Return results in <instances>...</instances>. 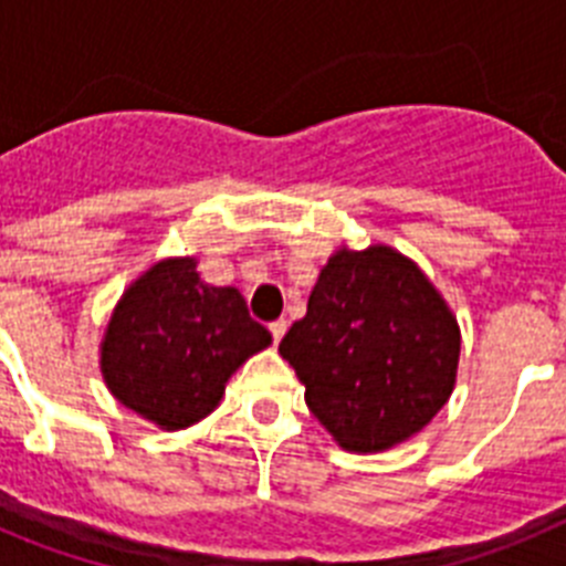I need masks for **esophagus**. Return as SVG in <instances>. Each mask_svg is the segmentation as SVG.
<instances>
[{
    "label": "esophagus",
    "mask_w": 566,
    "mask_h": 566,
    "mask_svg": "<svg viewBox=\"0 0 566 566\" xmlns=\"http://www.w3.org/2000/svg\"><path fill=\"white\" fill-rule=\"evenodd\" d=\"M286 328H289V323H286V319H283V317L274 319V323H269V332H272L274 343H280V339H283V334H286Z\"/></svg>",
    "instance_id": "obj_1"
}]
</instances>
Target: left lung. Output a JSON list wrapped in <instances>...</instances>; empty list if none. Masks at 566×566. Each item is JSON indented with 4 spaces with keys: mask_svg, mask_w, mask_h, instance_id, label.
Returning <instances> with one entry per match:
<instances>
[{
    "mask_svg": "<svg viewBox=\"0 0 566 566\" xmlns=\"http://www.w3.org/2000/svg\"><path fill=\"white\" fill-rule=\"evenodd\" d=\"M459 323L422 269L391 247L337 249L306 317L280 343L308 411L345 451L377 453L431 422L457 385Z\"/></svg>",
    "mask_w": 566,
    "mask_h": 566,
    "instance_id": "left-lung-1",
    "label": "left lung"
}]
</instances>
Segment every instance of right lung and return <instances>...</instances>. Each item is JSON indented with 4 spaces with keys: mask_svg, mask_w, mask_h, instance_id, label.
Here are the masks:
<instances>
[{
    "mask_svg": "<svg viewBox=\"0 0 566 566\" xmlns=\"http://www.w3.org/2000/svg\"><path fill=\"white\" fill-rule=\"evenodd\" d=\"M195 258H169L122 294L102 339L109 394L164 431H181L218 408L229 377L272 334L249 317L232 286H209Z\"/></svg>",
    "mask_w": 566,
    "mask_h": 566,
    "instance_id": "right-lung-1",
    "label": "right lung"
}]
</instances>
